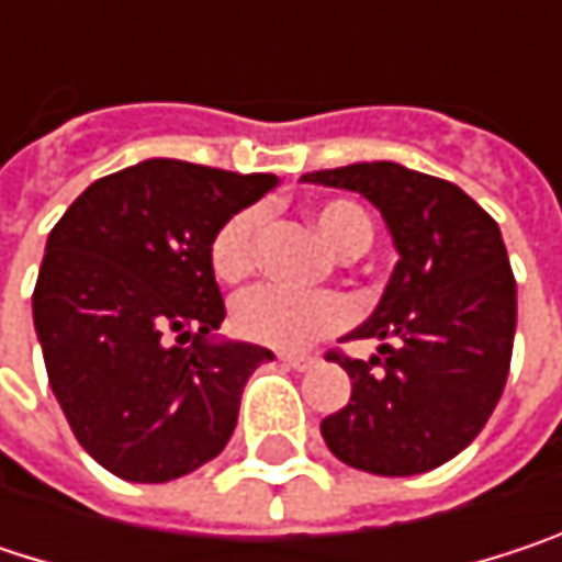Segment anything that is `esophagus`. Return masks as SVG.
<instances>
[{"label": "esophagus", "instance_id": "obj_1", "mask_svg": "<svg viewBox=\"0 0 562 562\" xmlns=\"http://www.w3.org/2000/svg\"><path fill=\"white\" fill-rule=\"evenodd\" d=\"M280 361L285 368H292V371H308L315 364L312 355H299V351H280Z\"/></svg>", "mask_w": 562, "mask_h": 562}]
</instances>
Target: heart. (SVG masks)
<instances>
[{
    "label": "heart",
    "mask_w": 562,
    "mask_h": 562,
    "mask_svg": "<svg viewBox=\"0 0 562 562\" xmlns=\"http://www.w3.org/2000/svg\"><path fill=\"white\" fill-rule=\"evenodd\" d=\"M322 240L338 254L368 250L374 240V227L368 214L351 201H328L312 214ZM263 231V211L244 207L211 240V267L217 280H244L257 263V244ZM348 322V302L335 292H295L277 282L254 285L234 302V328L244 338L277 345V348H299L318 335L335 331Z\"/></svg>",
    "instance_id": "heart-1"
}]
</instances>
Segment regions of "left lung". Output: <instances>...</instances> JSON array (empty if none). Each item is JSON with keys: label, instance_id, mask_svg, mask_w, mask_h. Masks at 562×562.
<instances>
[{"label": "left lung", "instance_id": "1", "mask_svg": "<svg viewBox=\"0 0 562 562\" xmlns=\"http://www.w3.org/2000/svg\"><path fill=\"white\" fill-rule=\"evenodd\" d=\"M368 198L396 267L378 308L345 338H378L368 361L335 358L351 400L322 419L335 459L371 475H419L459 456L505 391L517 285L498 224L452 181L358 162L302 175Z\"/></svg>", "mask_w": 562, "mask_h": 562}]
</instances>
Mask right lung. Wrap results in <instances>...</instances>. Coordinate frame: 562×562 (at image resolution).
<instances>
[{
  "label": "right lung",
  "instance_id": "right-lung-1",
  "mask_svg": "<svg viewBox=\"0 0 562 562\" xmlns=\"http://www.w3.org/2000/svg\"><path fill=\"white\" fill-rule=\"evenodd\" d=\"M277 184L146 159L93 181L48 234L35 335L77 442L116 479L159 485L221 456L250 374L273 361L217 335L211 240Z\"/></svg>",
  "mask_w": 562,
  "mask_h": 562
}]
</instances>
